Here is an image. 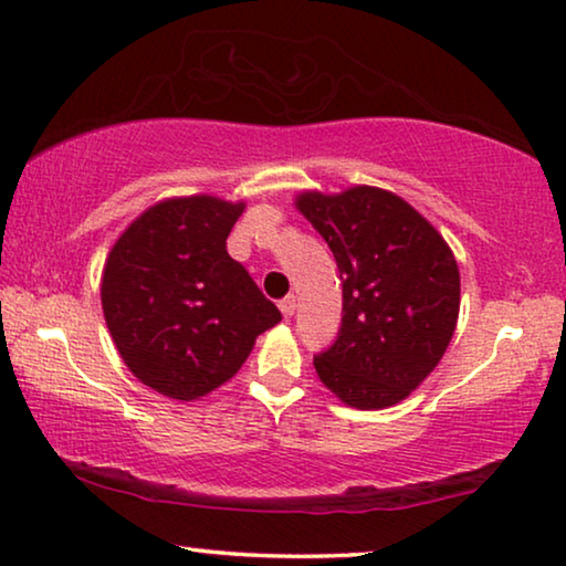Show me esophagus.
I'll list each match as a JSON object with an SVG mask.
<instances>
[{"label":"esophagus","mask_w":566,"mask_h":566,"mask_svg":"<svg viewBox=\"0 0 566 566\" xmlns=\"http://www.w3.org/2000/svg\"><path fill=\"white\" fill-rule=\"evenodd\" d=\"M294 307H297V300H294L292 294H290V297L280 300V310H282L284 317H292V315H294Z\"/></svg>","instance_id":"obj_1"}]
</instances>
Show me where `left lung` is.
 Returning a JSON list of instances; mask_svg holds the SVG:
<instances>
[{
  "mask_svg": "<svg viewBox=\"0 0 566 566\" xmlns=\"http://www.w3.org/2000/svg\"><path fill=\"white\" fill-rule=\"evenodd\" d=\"M297 208L327 241L343 282L340 331L315 356L319 381L356 409L407 399L458 325L450 247L409 202L366 185L343 196L302 192Z\"/></svg>",
  "mask_w": 566,
  "mask_h": 566,
  "instance_id": "8db88e82",
  "label": "left lung"
}]
</instances>
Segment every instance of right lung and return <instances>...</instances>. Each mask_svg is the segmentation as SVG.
<instances>
[{"label": "right lung", "mask_w": 566, "mask_h": 566, "mask_svg": "<svg viewBox=\"0 0 566 566\" xmlns=\"http://www.w3.org/2000/svg\"><path fill=\"white\" fill-rule=\"evenodd\" d=\"M241 210L243 202L210 196L157 202L108 254V333L132 374L170 399H198L229 381L256 335L282 319L226 251Z\"/></svg>", "instance_id": "1"}]
</instances>
